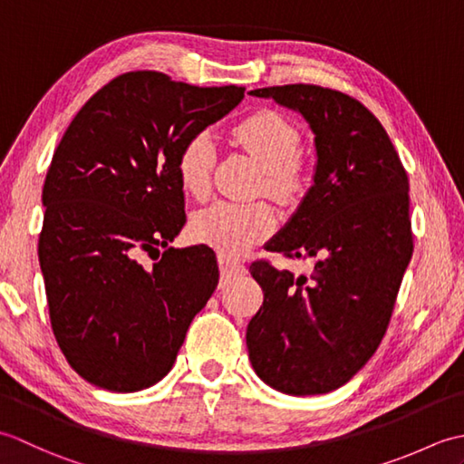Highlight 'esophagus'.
<instances>
[{"label": "esophagus", "mask_w": 464, "mask_h": 464, "mask_svg": "<svg viewBox=\"0 0 464 464\" xmlns=\"http://www.w3.org/2000/svg\"><path fill=\"white\" fill-rule=\"evenodd\" d=\"M219 269H221V277L225 281H229L233 277H239V275H245V267L241 263L233 261L229 257H223V255H219Z\"/></svg>", "instance_id": "obj_1"}]
</instances>
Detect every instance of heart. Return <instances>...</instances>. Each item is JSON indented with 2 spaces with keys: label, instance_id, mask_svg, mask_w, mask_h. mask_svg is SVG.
I'll return each mask as SVG.
<instances>
[{
  "label": "heart",
  "instance_id": "b5f03b06",
  "mask_svg": "<svg viewBox=\"0 0 464 464\" xmlns=\"http://www.w3.org/2000/svg\"><path fill=\"white\" fill-rule=\"evenodd\" d=\"M233 135L263 167V189L271 197L281 203H297L307 193L309 171L297 155L301 133L287 117L259 110L235 125ZM215 160V141L209 131L187 137L175 161L177 179L185 193L203 197L209 191ZM275 223V213L265 201H217L195 213L191 235L197 243L209 245L223 257H239L269 237Z\"/></svg>",
  "mask_w": 464,
  "mask_h": 464
}]
</instances>
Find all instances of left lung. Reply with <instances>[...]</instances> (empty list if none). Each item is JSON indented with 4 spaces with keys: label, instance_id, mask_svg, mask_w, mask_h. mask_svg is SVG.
<instances>
[{
    "label": "left lung",
    "instance_id": "left-lung-1",
    "mask_svg": "<svg viewBox=\"0 0 464 464\" xmlns=\"http://www.w3.org/2000/svg\"><path fill=\"white\" fill-rule=\"evenodd\" d=\"M299 111L314 133V183L267 243L314 259L309 277L251 263L265 299L249 321L255 372L287 395H323L357 374L387 333L412 255L409 177L381 121L354 97L291 83L253 90Z\"/></svg>",
    "mask_w": 464,
    "mask_h": 464
}]
</instances>
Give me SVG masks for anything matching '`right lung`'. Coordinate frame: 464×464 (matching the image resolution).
Masks as SVG:
<instances>
[{
	"instance_id": "obj_1",
	"label": "right lung",
	"mask_w": 464,
	"mask_h": 464,
	"mask_svg": "<svg viewBox=\"0 0 464 464\" xmlns=\"http://www.w3.org/2000/svg\"><path fill=\"white\" fill-rule=\"evenodd\" d=\"M243 95L130 72L103 85L59 141L44 183L39 265L59 349L95 387L133 392L161 381L219 283L205 245L160 247L185 225L175 171L183 141ZM143 252L156 261L150 270Z\"/></svg>"
}]
</instances>
